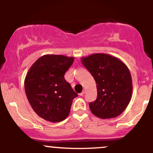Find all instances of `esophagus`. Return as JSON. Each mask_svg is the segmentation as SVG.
<instances>
[{
  "label": "esophagus",
  "instance_id": "obj_1",
  "mask_svg": "<svg viewBox=\"0 0 153 153\" xmlns=\"http://www.w3.org/2000/svg\"><path fill=\"white\" fill-rule=\"evenodd\" d=\"M84 94H85V91H82V92L80 94V96H82Z\"/></svg>",
  "mask_w": 153,
  "mask_h": 153
}]
</instances>
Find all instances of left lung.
<instances>
[{"instance_id":"left-lung-1","label":"left lung","mask_w":153,"mask_h":153,"mask_svg":"<svg viewBox=\"0 0 153 153\" xmlns=\"http://www.w3.org/2000/svg\"><path fill=\"white\" fill-rule=\"evenodd\" d=\"M80 60L97 87V99L89 103L91 111L103 119L118 117L126 109L132 95L129 68L121 59L105 53L92 54Z\"/></svg>"}]
</instances>
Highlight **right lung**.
Returning <instances> with one entry per match:
<instances>
[{
  "instance_id": "obj_1",
  "label": "right lung",
  "mask_w": 153,
  "mask_h": 153,
  "mask_svg": "<svg viewBox=\"0 0 153 153\" xmlns=\"http://www.w3.org/2000/svg\"><path fill=\"white\" fill-rule=\"evenodd\" d=\"M74 62V57L60 54H45L35 62L24 80L26 97L39 117L50 122L65 119L73 100L78 96L64 75Z\"/></svg>"
}]
</instances>
